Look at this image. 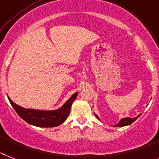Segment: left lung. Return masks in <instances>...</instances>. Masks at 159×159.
<instances>
[{
	"label": "left lung",
	"mask_w": 159,
	"mask_h": 159,
	"mask_svg": "<svg viewBox=\"0 0 159 159\" xmlns=\"http://www.w3.org/2000/svg\"><path fill=\"white\" fill-rule=\"evenodd\" d=\"M95 116H96V118H98L99 119V118L98 117V116L95 114ZM139 116H140V114H139L138 117H136V118H122V119L120 120V121L118 122L117 125H115L114 126H125V125H130L131 123H133L134 121H135V120L137 119L138 118H139Z\"/></svg>",
	"instance_id": "1"
}]
</instances>
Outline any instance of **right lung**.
<instances>
[{
  "label": "right lung",
  "mask_w": 159,
  "mask_h": 159,
  "mask_svg": "<svg viewBox=\"0 0 159 159\" xmlns=\"http://www.w3.org/2000/svg\"><path fill=\"white\" fill-rule=\"evenodd\" d=\"M78 96V93L72 95L61 108L56 110H38L25 109L16 105L8 97L9 102L12 105L17 114L23 120L33 125L39 127H54L62 124L68 118L72 103Z\"/></svg>",
  "instance_id": "1"
}]
</instances>
